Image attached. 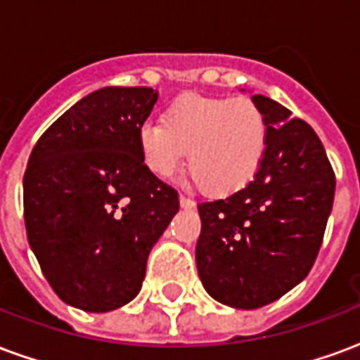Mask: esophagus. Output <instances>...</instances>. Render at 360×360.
<instances>
[{
	"mask_svg": "<svg viewBox=\"0 0 360 360\" xmlns=\"http://www.w3.org/2000/svg\"><path fill=\"white\" fill-rule=\"evenodd\" d=\"M179 202L183 208H193V206H195V200H193V198H188V196H185V195H179Z\"/></svg>",
	"mask_w": 360,
	"mask_h": 360,
	"instance_id": "34e87169",
	"label": "esophagus"
}]
</instances>
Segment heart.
Returning a JSON list of instances; mask_svg holds the SVG:
<instances>
[{
    "instance_id": "b5f03b06",
    "label": "heart",
    "mask_w": 360,
    "mask_h": 360,
    "mask_svg": "<svg viewBox=\"0 0 360 360\" xmlns=\"http://www.w3.org/2000/svg\"><path fill=\"white\" fill-rule=\"evenodd\" d=\"M268 127L249 98L185 94L173 100L160 123L139 131L142 162L152 175L172 179L185 165L210 195L247 187L264 160Z\"/></svg>"
}]
</instances>
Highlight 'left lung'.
<instances>
[{
	"label": "left lung",
	"mask_w": 360,
	"mask_h": 360,
	"mask_svg": "<svg viewBox=\"0 0 360 360\" xmlns=\"http://www.w3.org/2000/svg\"><path fill=\"white\" fill-rule=\"evenodd\" d=\"M268 127L255 179L198 204L196 268L204 289L233 309L270 304L309 276L332 212L335 175L314 129L262 94Z\"/></svg>",
	"instance_id": "8db88e82"
}]
</instances>
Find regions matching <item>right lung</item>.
<instances>
[{
  "label": "right lung",
  "mask_w": 360,
  "mask_h": 360,
  "mask_svg": "<svg viewBox=\"0 0 360 360\" xmlns=\"http://www.w3.org/2000/svg\"><path fill=\"white\" fill-rule=\"evenodd\" d=\"M158 92L105 86L38 139L22 179L30 249L67 304L108 312L133 301L154 243L179 210L177 191L146 169L139 131Z\"/></svg>",
  "instance_id": "obj_1"
}]
</instances>
